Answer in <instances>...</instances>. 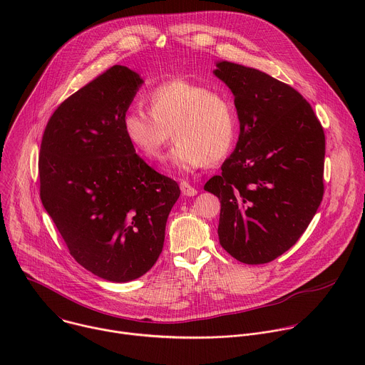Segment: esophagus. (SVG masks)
I'll return each mask as SVG.
<instances>
[{"label": "esophagus", "mask_w": 365, "mask_h": 365, "mask_svg": "<svg viewBox=\"0 0 365 365\" xmlns=\"http://www.w3.org/2000/svg\"><path fill=\"white\" fill-rule=\"evenodd\" d=\"M180 190L185 196H195L197 193V189L189 185L187 182H180Z\"/></svg>", "instance_id": "34e87169"}]
</instances>
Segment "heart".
<instances>
[{
  "label": "heart",
  "mask_w": 365,
  "mask_h": 365,
  "mask_svg": "<svg viewBox=\"0 0 365 365\" xmlns=\"http://www.w3.org/2000/svg\"><path fill=\"white\" fill-rule=\"evenodd\" d=\"M147 103L148 111L130 108L121 121L125 138L143 159L160 160L170 131L176 138L170 153L176 170L192 172L207 162L222 160L230 153L237 134V115L222 92L173 79L153 88Z\"/></svg>",
  "instance_id": "obj_1"
}]
</instances>
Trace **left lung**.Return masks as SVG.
Segmentation results:
<instances>
[{"instance_id": "1", "label": "left lung", "mask_w": 365, "mask_h": 365, "mask_svg": "<svg viewBox=\"0 0 365 365\" xmlns=\"http://www.w3.org/2000/svg\"><path fill=\"white\" fill-rule=\"evenodd\" d=\"M214 73L234 93L240 135L203 189L221 200L222 248L241 263L264 264L297 242L322 202L325 133L290 85L225 61Z\"/></svg>"}]
</instances>
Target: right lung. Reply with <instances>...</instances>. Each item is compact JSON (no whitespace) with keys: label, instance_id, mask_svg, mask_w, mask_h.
Instances as JSON below:
<instances>
[{"label":"right lung","instance_id":"right-lung-1","mask_svg":"<svg viewBox=\"0 0 365 365\" xmlns=\"http://www.w3.org/2000/svg\"><path fill=\"white\" fill-rule=\"evenodd\" d=\"M141 83L120 65L99 75L51 114L38 154L40 199L71 255L117 283L141 277L158 262L180 195L123 133Z\"/></svg>","mask_w":365,"mask_h":365}]
</instances>
